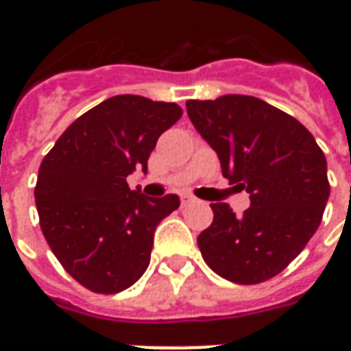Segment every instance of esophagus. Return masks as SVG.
Returning <instances> with one entry per match:
<instances>
[{"mask_svg": "<svg viewBox=\"0 0 351 351\" xmlns=\"http://www.w3.org/2000/svg\"><path fill=\"white\" fill-rule=\"evenodd\" d=\"M193 201H195V199L191 197V195H182V205L184 206L190 205V203H193Z\"/></svg>", "mask_w": 351, "mask_h": 351, "instance_id": "obj_1", "label": "esophagus"}]
</instances>
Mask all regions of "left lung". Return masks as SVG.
Segmentation results:
<instances>
[{
    "label": "left lung",
    "mask_w": 351,
    "mask_h": 351,
    "mask_svg": "<svg viewBox=\"0 0 351 351\" xmlns=\"http://www.w3.org/2000/svg\"><path fill=\"white\" fill-rule=\"evenodd\" d=\"M186 108L218 154L221 175L250 193L243 216L214 203L213 223L197 237L203 259L237 284L276 276L319 228L329 199L322 148L293 116L252 95L191 99Z\"/></svg>",
    "instance_id": "obj_1"
}]
</instances>
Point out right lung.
<instances>
[{"instance_id": "obj_1", "label": "right lung", "mask_w": 351, "mask_h": 351, "mask_svg": "<svg viewBox=\"0 0 351 351\" xmlns=\"http://www.w3.org/2000/svg\"><path fill=\"white\" fill-rule=\"evenodd\" d=\"M180 116L176 103L114 95L77 118L43 160L35 186L43 235L95 293L123 291L145 274L154 231L180 206L175 193L146 197L125 180L148 171L158 138Z\"/></svg>"}]
</instances>
